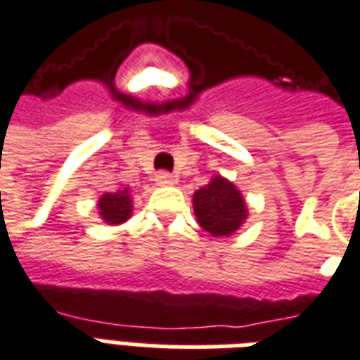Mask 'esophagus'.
Segmentation results:
<instances>
[{"mask_svg":"<svg viewBox=\"0 0 360 360\" xmlns=\"http://www.w3.org/2000/svg\"><path fill=\"white\" fill-rule=\"evenodd\" d=\"M156 183H158V185H162V187H167V185H175V177H173L172 173L160 172V173H156Z\"/></svg>","mask_w":360,"mask_h":360,"instance_id":"1","label":"esophagus"}]
</instances>
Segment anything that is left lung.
Masks as SVG:
<instances>
[{
  "label": "left lung",
  "mask_w": 360,
  "mask_h": 360,
  "mask_svg": "<svg viewBox=\"0 0 360 360\" xmlns=\"http://www.w3.org/2000/svg\"><path fill=\"white\" fill-rule=\"evenodd\" d=\"M198 226L214 237H229L247 219V204L239 188L221 175L212 177L206 187L193 195Z\"/></svg>",
  "instance_id": "left-lung-1"
}]
</instances>
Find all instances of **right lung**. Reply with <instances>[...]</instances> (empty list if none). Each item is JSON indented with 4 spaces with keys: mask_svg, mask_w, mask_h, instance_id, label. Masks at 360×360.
<instances>
[{
    "mask_svg": "<svg viewBox=\"0 0 360 360\" xmlns=\"http://www.w3.org/2000/svg\"><path fill=\"white\" fill-rule=\"evenodd\" d=\"M98 210H100V218L110 226H119L127 221L133 212V198L129 195V188H121L115 193H105L100 196Z\"/></svg>",
    "mask_w": 360,
    "mask_h": 360,
    "instance_id": "1",
    "label": "right lung"
}]
</instances>
